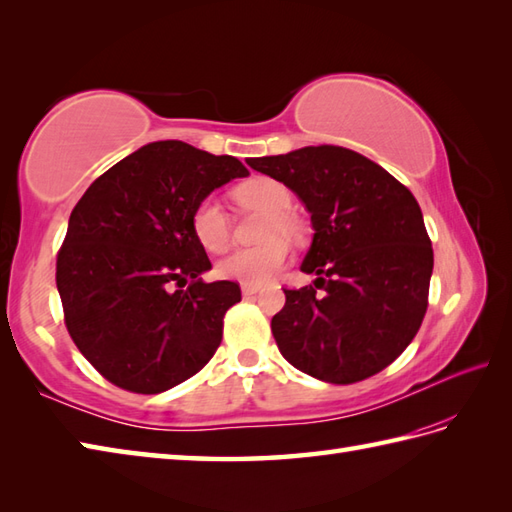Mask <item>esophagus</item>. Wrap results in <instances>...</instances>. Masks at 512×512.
Wrapping results in <instances>:
<instances>
[{
	"label": "esophagus",
	"instance_id": "1",
	"mask_svg": "<svg viewBox=\"0 0 512 512\" xmlns=\"http://www.w3.org/2000/svg\"><path fill=\"white\" fill-rule=\"evenodd\" d=\"M241 291H243L245 298H249V295H256L258 293V287H254V285H241Z\"/></svg>",
	"mask_w": 512,
	"mask_h": 512
}]
</instances>
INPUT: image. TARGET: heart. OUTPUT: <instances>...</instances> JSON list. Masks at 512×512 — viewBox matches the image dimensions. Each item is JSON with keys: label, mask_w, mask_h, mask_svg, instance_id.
Masks as SVG:
<instances>
[{"label": "heart", "mask_w": 512, "mask_h": 512, "mask_svg": "<svg viewBox=\"0 0 512 512\" xmlns=\"http://www.w3.org/2000/svg\"><path fill=\"white\" fill-rule=\"evenodd\" d=\"M234 197L245 208L269 214L263 230V238H269V241L252 249H234L232 254L219 260L217 274L221 278L241 282V285L260 287L278 276L289 260V245L285 238H280V234L295 236L300 232L298 221L289 214L293 197L285 184L269 177L245 181L234 190ZM190 227L199 245L206 247L208 252H221L230 241L227 214L214 197H206L197 203L192 210Z\"/></svg>", "instance_id": "b5f03b06"}]
</instances>
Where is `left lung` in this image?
I'll return each mask as SVG.
<instances>
[{
	"instance_id": "8db88e82",
	"label": "left lung",
	"mask_w": 512,
	"mask_h": 512,
	"mask_svg": "<svg viewBox=\"0 0 512 512\" xmlns=\"http://www.w3.org/2000/svg\"><path fill=\"white\" fill-rule=\"evenodd\" d=\"M247 164L293 190L313 225L300 269L317 276L315 287L285 289V309L271 320L282 357L337 385L388 368L418 333L434 271L412 192L344 146H304Z\"/></svg>"
}]
</instances>
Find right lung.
<instances>
[{"mask_svg":"<svg viewBox=\"0 0 512 512\" xmlns=\"http://www.w3.org/2000/svg\"><path fill=\"white\" fill-rule=\"evenodd\" d=\"M249 170L179 140L151 142L111 166L70 214L56 258L65 326L92 366L122 390L160 394L217 352L236 282L212 269L190 217L214 188Z\"/></svg>","mask_w":512,"mask_h":512,"instance_id":"obj_1","label":"right lung"}]
</instances>
